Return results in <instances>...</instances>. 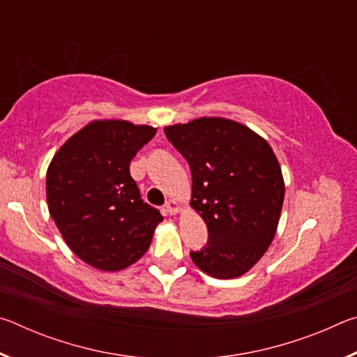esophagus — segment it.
Wrapping results in <instances>:
<instances>
[{"label":"esophagus","instance_id":"esophagus-1","mask_svg":"<svg viewBox=\"0 0 357 357\" xmlns=\"http://www.w3.org/2000/svg\"><path fill=\"white\" fill-rule=\"evenodd\" d=\"M165 211H167V214H170V215L178 214L179 213V204L174 200H168L165 203Z\"/></svg>","mask_w":357,"mask_h":357}]
</instances>
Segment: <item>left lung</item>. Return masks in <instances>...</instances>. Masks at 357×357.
I'll return each mask as SVG.
<instances>
[{"mask_svg": "<svg viewBox=\"0 0 357 357\" xmlns=\"http://www.w3.org/2000/svg\"><path fill=\"white\" fill-rule=\"evenodd\" d=\"M164 130L190 167V204L208 227L206 245L190 252L193 263L215 279L245 274L279 225L285 184L275 154L231 119L200 118Z\"/></svg>", "mask_w": 357, "mask_h": 357, "instance_id": "obj_1", "label": "left lung"}]
</instances>
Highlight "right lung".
<instances>
[{
  "mask_svg": "<svg viewBox=\"0 0 357 357\" xmlns=\"http://www.w3.org/2000/svg\"><path fill=\"white\" fill-rule=\"evenodd\" d=\"M149 126L94 121L66 142L47 170V203L66 244L93 268L121 271L149 249L159 209L142 200L130 160Z\"/></svg>",
  "mask_w": 357,
  "mask_h": 357,
  "instance_id": "1",
  "label": "right lung"
}]
</instances>
